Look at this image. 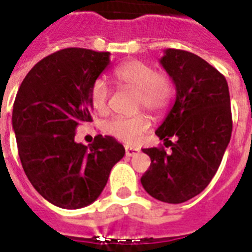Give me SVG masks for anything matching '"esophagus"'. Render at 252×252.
I'll return each instance as SVG.
<instances>
[{"label":"esophagus","instance_id":"1","mask_svg":"<svg viewBox=\"0 0 252 252\" xmlns=\"http://www.w3.org/2000/svg\"><path fill=\"white\" fill-rule=\"evenodd\" d=\"M140 152V149H137V148H132V146H126V154L128 156V157H133V156H136V154Z\"/></svg>","mask_w":252,"mask_h":252}]
</instances>
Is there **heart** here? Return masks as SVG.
<instances>
[{
    "label": "heart",
    "mask_w": 252,
    "mask_h": 252,
    "mask_svg": "<svg viewBox=\"0 0 252 252\" xmlns=\"http://www.w3.org/2000/svg\"><path fill=\"white\" fill-rule=\"evenodd\" d=\"M115 81L123 86L137 90V107H144L152 114H161L167 108L172 98V85L167 77L158 73L152 65L140 60H129L114 69ZM110 89L106 82L96 80L91 85L90 100L94 110L106 114L108 108ZM150 126L145 115L132 118L116 116L103 124V130L124 142L134 144Z\"/></svg>",
    "instance_id": "heart-1"
}]
</instances>
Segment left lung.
Listing matches in <instances>:
<instances>
[{"instance_id":"obj_1","label":"left lung","mask_w":252,"mask_h":252,"mask_svg":"<svg viewBox=\"0 0 252 252\" xmlns=\"http://www.w3.org/2000/svg\"><path fill=\"white\" fill-rule=\"evenodd\" d=\"M159 63L176 89L156 130L170 152L142 149L152 163L141 184L154 199L180 204L199 195L219 170L233 130L230 95L225 77L195 53L168 48Z\"/></svg>"}]
</instances>
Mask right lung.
<instances>
[{
    "mask_svg": "<svg viewBox=\"0 0 252 252\" xmlns=\"http://www.w3.org/2000/svg\"><path fill=\"white\" fill-rule=\"evenodd\" d=\"M110 64V52L65 48L33 66L15 96L13 129L22 167L49 203L78 209L94 203L124 146L98 134L90 145L74 141L77 126L93 122L90 89Z\"/></svg>",
    "mask_w": 252,
    "mask_h": 252,
    "instance_id": "obj_1",
    "label": "right lung"
}]
</instances>
